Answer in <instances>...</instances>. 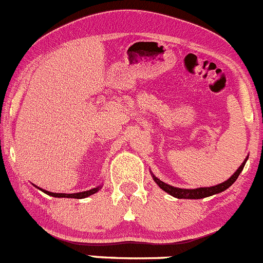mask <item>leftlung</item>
<instances>
[{
  "mask_svg": "<svg viewBox=\"0 0 263 263\" xmlns=\"http://www.w3.org/2000/svg\"><path fill=\"white\" fill-rule=\"evenodd\" d=\"M247 160H248V157L246 158V160L243 161V163H241L240 166H239L238 170L235 171V173L233 174V175L230 176V178L228 179L226 181H223V183L221 184H217V185H214V186H207V188H197V189H181V188H175V186L173 185H168V184L163 183V181H161L160 179L156 178L155 175H153V180L156 181V184H157L158 186H160L162 191H165L166 193H168L170 196L175 197V198H184V199H201V198H206V197H210V196H214V194H217V193H221V192L226 191V189L229 188V186H231L234 184V181L238 179L239 174L243 171V167L244 165H246Z\"/></svg>",
  "mask_w": 263,
  "mask_h": 263,
  "instance_id": "1",
  "label": "left lung"
}]
</instances>
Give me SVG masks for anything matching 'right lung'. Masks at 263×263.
I'll list each match as a JSON object with an SVG mask.
<instances>
[{"label":"right lung","mask_w":263,"mask_h":263,"mask_svg":"<svg viewBox=\"0 0 263 263\" xmlns=\"http://www.w3.org/2000/svg\"><path fill=\"white\" fill-rule=\"evenodd\" d=\"M101 189V186H97V188H93L90 191H85V192H80V193H72V194H66V193H52V192L44 191V189H41V191L44 192L46 194L52 197H57V198H77V199H82V198H87V197L92 196V194L97 193L98 191Z\"/></svg>","instance_id":"1"}]
</instances>
